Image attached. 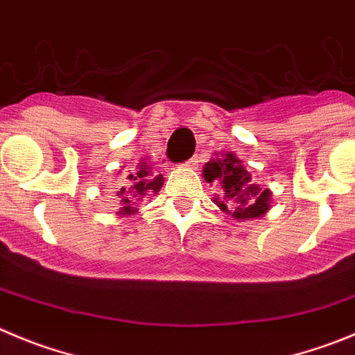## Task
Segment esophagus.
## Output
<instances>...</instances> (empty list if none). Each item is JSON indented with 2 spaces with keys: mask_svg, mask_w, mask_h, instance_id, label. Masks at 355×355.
Here are the masks:
<instances>
[{
  "mask_svg": "<svg viewBox=\"0 0 355 355\" xmlns=\"http://www.w3.org/2000/svg\"><path fill=\"white\" fill-rule=\"evenodd\" d=\"M196 159H191V161H187V162H185V166H189V168H194V166H196Z\"/></svg>",
  "mask_w": 355,
  "mask_h": 355,
  "instance_id": "esophagus-1",
  "label": "esophagus"
}]
</instances>
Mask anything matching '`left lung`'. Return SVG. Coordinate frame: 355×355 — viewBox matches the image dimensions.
Masks as SVG:
<instances>
[{"mask_svg":"<svg viewBox=\"0 0 355 355\" xmlns=\"http://www.w3.org/2000/svg\"><path fill=\"white\" fill-rule=\"evenodd\" d=\"M203 177L208 184L218 182L224 189V200L214 198L220 210L227 211L234 218H254L263 215L270 208V191L250 184V175L241 166V161L234 154L223 157H211L205 164ZM237 203L234 211L229 210V200Z\"/></svg>","mask_w":355,"mask_h":355,"instance_id":"obj_1","label":"left lung"}]
</instances>
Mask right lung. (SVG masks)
<instances>
[{
	"mask_svg": "<svg viewBox=\"0 0 355 355\" xmlns=\"http://www.w3.org/2000/svg\"><path fill=\"white\" fill-rule=\"evenodd\" d=\"M128 180H132V184L129 189L121 187L117 196H121L122 203V215H132L137 211V208H132V203L145 196H150V194H155L161 189L162 185V175H150L147 164L141 162L138 164L137 171H131L128 175Z\"/></svg>",
	"mask_w": 355,
	"mask_h": 355,
	"instance_id": "add662e5",
	"label": "right lung"
}]
</instances>
